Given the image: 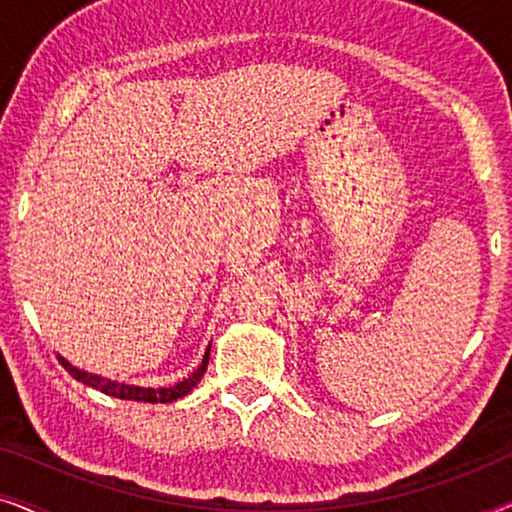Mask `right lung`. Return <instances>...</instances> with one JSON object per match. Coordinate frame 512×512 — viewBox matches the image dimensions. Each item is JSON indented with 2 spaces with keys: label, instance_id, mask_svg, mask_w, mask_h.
<instances>
[{
  "label": "right lung",
  "instance_id": "right-lung-1",
  "mask_svg": "<svg viewBox=\"0 0 512 512\" xmlns=\"http://www.w3.org/2000/svg\"><path fill=\"white\" fill-rule=\"evenodd\" d=\"M209 347L207 345V352L202 356L200 366L193 370L191 375L186 377V380H181L177 384H172V387H158V389H151V387H135V384H125V382H118V380H107V377L102 375H95V373H88V370H81L69 363L65 356L58 354V361L65 366V370L69 375L74 377V380H79L83 384H88V387L93 389H100L104 391L107 396H116V398H123V401H142V403H172L177 401V398H184L188 391H191L195 384L202 380V375H205L207 370V363H209Z\"/></svg>",
  "mask_w": 512,
  "mask_h": 512
}]
</instances>
